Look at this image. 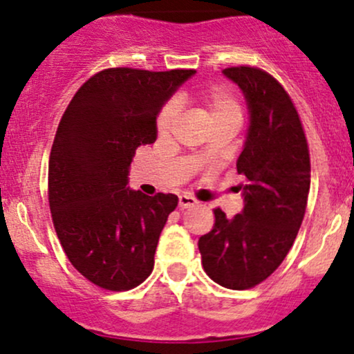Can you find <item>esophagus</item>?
<instances>
[{
	"label": "esophagus",
	"instance_id": "esophagus-1",
	"mask_svg": "<svg viewBox=\"0 0 354 354\" xmlns=\"http://www.w3.org/2000/svg\"><path fill=\"white\" fill-rule=\"evenodd\" d=\"M198 203V201L195 200L193 196H188V195H181L180 198H178V205H180V208H192L195 207V205Z\"/></svg>",
	"mask_w": 354,
	"mask_h": 354
}]
</instances>
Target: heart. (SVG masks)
I'll list each match as a JSON object with an SVG mask.
<instances>
[{"instance_id":"obj_1","label":"heart","mask_w":354,"mask_h":354,"mask_svg":"<svg viewBox=\"0 0 354 354\" xmlns=\"http://www.w3.org/2000/svg\"><path fill=\"white\" fill-rule=\"evenodd\" d=\"M195 100L203 109L209 124L220 122H242L243 118V106L235 92H232L228 87L223 85H209V87L200 88L195 92ZM178 100L169 99L162 104L156 115V131L159 134L169 133L173 127L174 120L178 118Z\"/></svg>"}]
</instances>
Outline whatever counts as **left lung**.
<instances>
[{
  "mask_svg": "<svg viewBox=\"0 0 354 354\" xmlns=\"http://www.w3.org/2000/svg\"><path fill=\"white\" fill-rule=\"evenodd\" d=\"M245 94L248 136L236 161L243 176V213L215 223L198 240L201 263L212 281L234 290L252 289L277 269L296 240L310 186L304 127L292 99L270 73L239 65L223 70Z\"/></svg>",
  "mask_w": 354,
  "mask_h": 354,
  "instance_id": "1",
  "label": "left lung"
}]
</instances>
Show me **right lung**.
Here are the masks:
<instances>
[{"label": "right lung", "instance_id": "add662e5", "mask_svg": "<svg viewBox=\"0 0 354 354\" xmlns=\"http://www.w3.org/2000/svg\"><path fill=\"white\" fill-rule=\"evenodd\" d=\"M195 73L115 67L92 75L62 115L48 161V203L65 255L87 281L129 290L149 277L171 193L127 188L136 149L156 141V115Z\"/></svg>", "mask_w": 354, "mask_h": 354}]
</instances>
